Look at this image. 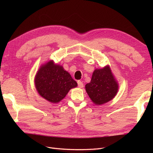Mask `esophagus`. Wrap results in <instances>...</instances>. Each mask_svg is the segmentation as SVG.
<instances>
[{
    "label": "esophagus",
    "instance_id": "1",
    "mask_svg": "<svg viewBox=\"0 0 153 153\" xmlns=\"http://www.w3.org/2000/svg\"><path fill=\"white\" fill-rule=\"evenodd\" d=\"M77 84H78V87L82 88V87H84V84H83V83L81 81H78Z\"/></svg>",
    "mask_w": 153,
    "mask_h": 153
}]
</instances>
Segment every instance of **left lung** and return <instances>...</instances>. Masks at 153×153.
Returning a JSON list of instances; mask_svg holds the SVG:
<instances>
[{"label": "left lung", "instance_id": "8db88e82", "mask_svg": "<svg viewBox=\"0 0 153 153\" xmlns=\"http://www.w3.org/2000/svg\"><path fill=\"white\" fill-rule=\"evenodd\" d=\"M89 98L96 105H102L114 98L118 91V84L108 66L95 69L91 82L85 85Z\"/></svg>", "mask_w": 153, "mask_h": 153}]
</instances>
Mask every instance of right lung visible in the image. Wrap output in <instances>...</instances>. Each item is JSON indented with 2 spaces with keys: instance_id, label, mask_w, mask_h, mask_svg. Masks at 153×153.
<instances>
[{
  "instance_id": "add662e5",
  "label": "right lung",
  "mask_w": 153,
  "mask_h": 153,
  "mask_svg": "<svg viewBox=\"0 0 153 153\" xmlns=\"http://www.w3.org/2000/svg\"><path fill=\"white\" fill-rule=\"evenodd\" d=\"M35 85L40 96L56 103L66 96L69 90L76 87L77 83L62 66L50 61L39 69L35 77Z\"/></svg>"
}]
</instances>
